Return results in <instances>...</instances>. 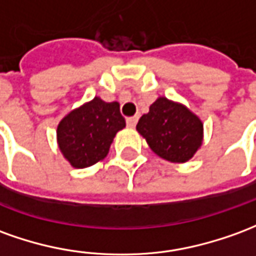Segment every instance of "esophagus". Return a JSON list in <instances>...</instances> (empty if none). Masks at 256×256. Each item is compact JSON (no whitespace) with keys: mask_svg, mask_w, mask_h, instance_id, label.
Segmentation results:
<instances>
[{"mask_svg":"<svg viewBox=\"0 0 256 256\" xmlns=\"http://www.w3.org/2000/svg\"><path fill=\"white\" fill-rule=\"evenodd\" d=\"M137 122H138V118H137V116H132V118H128V119H126V123H128V128H136V124H137Z\"/></svg>","mask_w":256,"mask_h":256,"instance_id":"esophagus-1","label":"esophagus"}]
</instances>
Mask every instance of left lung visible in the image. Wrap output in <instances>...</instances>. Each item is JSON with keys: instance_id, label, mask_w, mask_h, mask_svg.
<instances>
[{"instance_id": "obj_1", "label": "left lung", "mask_w": 256, "mask_h": 256, "mask_svg": "<svg viewBox=\"0 0 256 256\" xmlns=\"http://www.w3.org/2000/svg\"><path fill=\"white\" fill-rule=\"evenodd\" d=\"M136 128L154 152L173 164L190 160L202 146L201 119L186 105L166 97L156 98Z\"/></svg>"}]
</instances>
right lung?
<instances>
[{
	"label": "right lung",
	"mask_w": 256,
	"mask_h": 256,
	"mask_svg": "<svg viewBox=\"0 0 256 256\" xmlns=\"http://www.w3.org/2000/svg\"><path fill=\"white\" fill-rule=\"evenodd\" d=\"M124 126L119 102H105L94 97L60 120L56 141L64 158L73 168L84 169L108 155L116 133Z\"/></svg>",
	"instance_id": "obj_1"
}]
</instances>
